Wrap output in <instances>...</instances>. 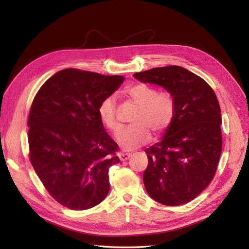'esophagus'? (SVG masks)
Listing matches in <instances>:
<instances>
[{
  "instance_id": "34e87169",
  "label": "esophagus",
  "mask_w": 249,
  "mask_h": 249,
  "mask_svg": "<svg viewBox=\"0 0 249 249\" xmlns=\"http://www.w3.org/2000/svg\"><path fill=\"white\" fill-rule=\"evenodd\" d=\"M132 156V154H127V153H122L119 155V159H120V161H126V160H129L130 159V157Z\"/></svg>"
}]
</instances>
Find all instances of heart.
<instances>
[{"mask_svg": "<svg viewBox=\"0 0 249 249\" xmlns=\"http://www.w3.org/2000/svg\"><path fill=\"white\" fill-rule=\"evenodd\" d=\"M124 94L138 109L132 122L134 124L123 126L115 133V140L123 149L130 150L145 144L150 139V131L160 136L168 129L175 117L176 105L173 97L166 91L157 92L155 87L144 83H138L124 89ZM102 123L108 129L117 126L116 99L108 95L97 108Z\"/></svg>", "mask_w": 249, "mask_h": 249, "instance_id": "b5f03b06", "label": "heart"}]
</instances>
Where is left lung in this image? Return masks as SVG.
Here are the masks:
<instances>
[{"label": "left lung", "instance_id": "8db88e82", "mask_svg": "<svg viewBox=\"0 0 249 249\" xmlns=\"http://www.w3.org/2000/svg\"><path fill=\"white\" fill-rule=\"evenodd\" d=\"M133 76L163 87L176 105L161 141L145 149V190L162 205H184L206 189L219 162L221 111L217 96L205 80L182 66L156 67Z\"/></svg>", "mask_w": 249, "mask_h": 249}]
</instances>
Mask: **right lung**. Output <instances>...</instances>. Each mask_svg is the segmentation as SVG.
<instances>
[{
	"mask_svg": "<svg viewBox=\"0 0 249 249\" xmlns=\"http://www.w3.org/2000/svg\"><path fill=\"white\" fill-rule=\"evenodd\" d=\"M124 81L66 69L35 95L28 119L30 161L52 197L66 208L87 210L107 196L118 145L105 131L97 108Z\"/></svg>",
	"mask_w": 249,
	"mask_h": 249,
	"instance_id": "right-lung-1",
	"label": "right lung"
}]
</instances>
